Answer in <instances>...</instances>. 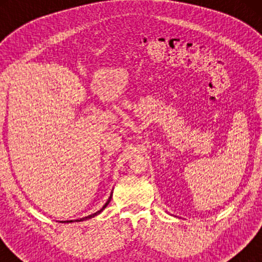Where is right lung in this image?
Masks as SVG:
<instances>
[{
  "label": "right lung",
  "mask_w": 262,
  "mask_h": 262,
  "mask_svg": "<svg viewBox=\"0 0 262 262\" xmlns=\"http://www.w3.org/2000/svg\"><path fill=\"white\" fill-rule=\"evenodd\" d=\"M113 193V192H112ZM112 193H111V195L108 196V200H107V202L105 203V205H103L101 209H100L99 211H96L95 213H93V214H89V216H87V217H83V218H80V220H73V221H64V222H60V223H73V222H82V221H87V220H91V218H93V217H95V216H98V214H100L102 212L103 210L106 209L107 207V205H108L110 204V202H111V199H112Z\"/></svg>",
  "instance_id": "right-lung-1"
}]
</instances>
